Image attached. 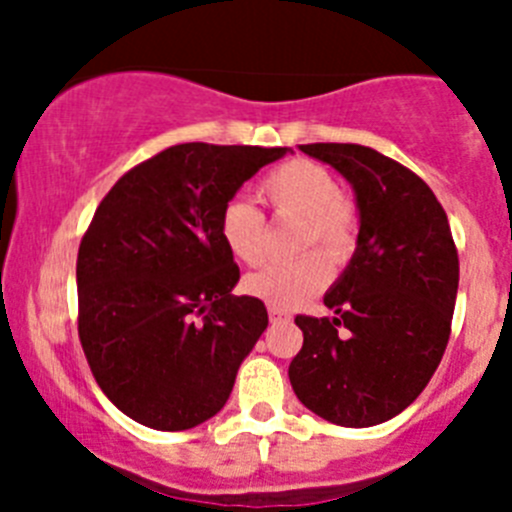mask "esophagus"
Segmentation results:
<instances>
[{
	"label": "esophagus",
	"instance_id": "obj_1",
	"mask_svg": "<svg viewBox=\"0 0 512 512\" xmlns=\"http://www.w3.org/2000/svg\"><path fill=\"white\" fill-rule=\"evenodd\" d=\"M269 320L271 323H282V320H289V312L279 310V307H269Z\"/></svg>",
	"mask_w": 512,
	"mask_h": 512
}]
</instances>
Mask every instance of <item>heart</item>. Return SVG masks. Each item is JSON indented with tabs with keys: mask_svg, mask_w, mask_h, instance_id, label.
Listing matches in <instances>:
<instances>
[{
	"mask_svg": "<svg viewBox=\"0 0 512 512\" xmlns=\"http://www.w3.org/2000/svg\"><path fill=\"white\" fill-rule=\"evenodd\" d=\"M261 197L282 217H300L297 248L320 245L323 252L302 253L295 261L269 264L243 279V289L269 307L289 310L315 297L330 279V262L343 264L356 248V207L341 194L338 179L307 158H289L261 182ZM220 241L235 261L261 264L266 253V223L251 202L235 197L220 212Z\"/></svg>",
	"mask_w": 512,
	"mask_h": 512,
	"instance_id": "b5f03b06",
	"label": "heart"
}]
</instances>
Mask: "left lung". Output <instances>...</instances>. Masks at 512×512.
<instances>
[{"label":"left lung","instance_id":"8db88e82","mask_svg":"<svg viewBox=\"0 0 512 512\" xmlns=\"http://www.w3.org/2000/svg\"><path fill=\"white\" fill-rule=\"evenodd\" d=\"M300 151L351 184L359 238L323 297L336 318H295L305 341L289 364V382L297 400L328 423L369 428L408 408L441 364L459 256L441 202L410 169L356 143H310Z\"/></svg>","mask_w":512,"mask_h":512}]
</instances>
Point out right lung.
<instances>
[{"label": "right lung", "mask_w": 512, "mask_h": 512, "mask_svg": "<svg viewBox=\"0 0 512 512\" xmlns=\"http://www.w3.org/2000/svg\"><path fill=\"white\" fill-rule=\"evenodd\" d=\"M289 148L182 143L138 164L99 202L76 259L79 338L117 410L153 431L220 413L269 325L220 241V212Z\"/></svg>", "instance_id": "right-lung-1"}]
</instances>
